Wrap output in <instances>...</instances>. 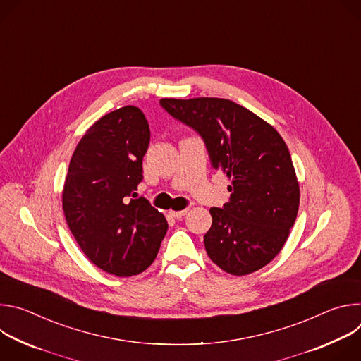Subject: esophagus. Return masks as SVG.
Here are the masks:
<instances>
[{
  "instance_id": "1",
  "label": "esophagus",
  "mask_w": 361,
  "mask_h": 361,
  "mask_svg": "<svg viewBox=\"0 0 361 361\" xmlns=\"http://www.w3.org/2000/svg\"><path fill=\"white\" fill-rule=\"evenodd\" d=\"M187 212H188V209L181 210V212H169V214H170L171 217H174V219H181L183 216H185V214H187Z\"/></svg>"
}]
</instances>
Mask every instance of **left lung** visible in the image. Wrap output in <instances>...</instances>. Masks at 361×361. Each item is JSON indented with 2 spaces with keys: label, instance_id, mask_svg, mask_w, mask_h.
Listing matches in <instances>:
<instances>
[{
  "label": "left lung",
  "instance_id": "left-lung-1",
  "mask_svg": "<svg viewBox=\"0 0 361 361\" xmlns=\"http://www.w3.org/2000/svg\"><path fill=\"white\" fill-rule=\"evenodd\" d=\"M160 104L202 137L212 166L231 181L228 202L210 209L209 257L233 276L263 269L284 247L298 212L287 144L267 121L226 98H161Z\"/></svg>",
  "mask_w": 361,
  "mask_h": 361
}]
</instances>
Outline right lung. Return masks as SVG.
<instances>
[{"label":"right lung","instance_id":"obj_1","mask_svg":"<svg viewBox=\"0 0 361 361\" xmlns=\"http://www.w3.org/2000/svg\"><path fill=\"white\" fill-rule=\"evenodd\" d=\"M149 127L138 107L102 116L82 135L70 161L63 210L88 260L118 277L142 273L167 233L166 217L135 192Z\"/></svg>","mask_w":361,"mask_h":361}]
</instances>
